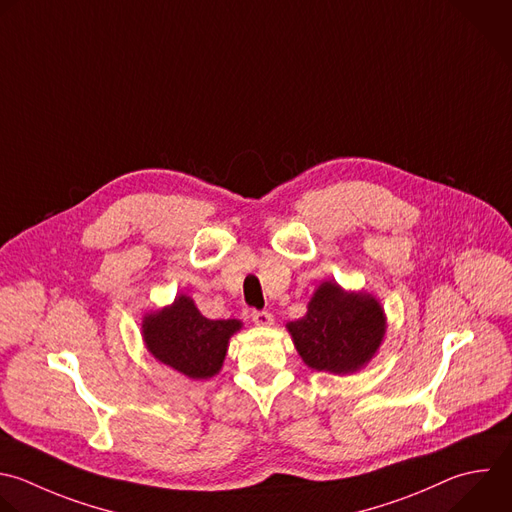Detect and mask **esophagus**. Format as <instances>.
<instances>
[{
    "label": "esophagus",
    "instance_id": "1",
    "mask_svg": "<svg viewBox=\"0 0 512 512\" xmlns=\"http://www.w3.org/2000/svg\"><path fill=\"white\" fill-rule=\"evenodd\" d=\"M251 319H253L257 325H273V313H269V311H257V309H253V311H251Z\"/></svg>",
    "mask_w": 512,
    "mask_h": 512
}]
</instances>
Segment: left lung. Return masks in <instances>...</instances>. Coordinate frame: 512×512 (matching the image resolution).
Listing matches in <instances>:
<instances>
[{
  "mask_svg": "<svg viewBox=\"0 0 512 512\" xmlns=\"http://www.w3.org/2000/svg\"><path fill=\"white\" fill-rule=\"evenodd\" d=\"M285 327L311 370L354 374L376 356L386 315L374 295L323 281L307 303V313Z\"/></svg>",
  "mask_w": 512,
  "mask_h": 512,
  "instance_id": "obj_1",
  "label": "left lung"
}]
</instances>
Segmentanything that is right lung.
<instances>
[{
	"mask_svg": "<svg viewBox=\"0 0 512 512\" xmlns=\"http://www.w3.org/2000/svg\"><path fill=\"white\" fill-rule=\"evenodd\" d=\"M241 327L239 319H207L191 297L179 295L173 305L144 315L142 337L160 364L207 380L221 372L229 339Z\"/></svg>",
	"mask_w": 512,
	"mask_h": 512,
	"instance_id": "obj_1",
	"label": "right lung"
}]
</instances>
